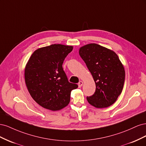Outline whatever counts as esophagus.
<instances>
[{
  "label": "esophagus",
  "instance_id": "esophagus-1",
  "mask_svg": "<svg viewBox=\"0 0 146 146\" xmlns=\"http://www.w3.org/2000/svg\"><path fill=\"white\" fill-rule=\"evenodd\" d=\"M83 82L82 81L79 82V83H78V87H79V88L82 87V86H83Z\"/></svg>",
  "mask_w": 146,
  "mask_h": 146
}]
</instances>
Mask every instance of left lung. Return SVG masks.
<instances>
[{
    "label": "left lung",
    "instance_id": "obj_1",
    "mask_svg": "<svg viewBox=\"0 0 146 146\" xmlns=\"http://www.w3.org/2000/svg\"><path fill=\"white\" fill-rule=\"evenodd\" d=\"M79 55L85 61L96 83L94 94L87 97L88 102L98 108L108 107L121 94L125 69L113 50L95 43L81 47Z\"/></svg>",
    "mask_w": 146,
    "mask_h": 146
}]
</instances>
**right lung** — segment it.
<instances>
[{
    "label": "right lung",
    "mask_w": 146,
    "mask_h": 146,
    "mask_svg": "<svg viewBox=\"0 0 146 146\" xmlns=\"http://www.w3.org/2000/svg\"><path fill=\"white\" fill-rule=\"evenodd\" d=\"M73 46L52 44L39 48L26 64L24 77L30 96L42 107L58 111L70 102V92L78 88L68 82L62 64Z\"/></svg>",
    "instance_id": "right-lung-1"
}]
</instances>
